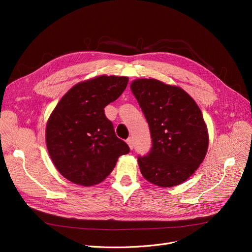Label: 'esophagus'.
Listing matches in <instances>:
<instances>
[{"mask_svg": "<svg viewBox=\"0 0 252 252\" xmlns=\"http://www.w3.org/2000/svg\"><path fill=\"white\" fill-rule=\"evenodd\" d=\"M126 142H127V144H128V146L130 147V149H133V146H134L133 139H132V138H128V139L126 140Z\"/></svg>", "mask_w": 252, "mask_h": 252, "instance_id": "esophagus-1", "label": "esophagus"}]
</instances>
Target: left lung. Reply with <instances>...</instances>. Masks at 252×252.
<instances>
[{"label": "left lung", "instance_id": "obj_1", "mask_svg": "<svg viewBox=\"0 0 252 252\" xmlns=\"http://www.w3.org/2000/svg\"><path fill=\"white\" fill-rule=\"evenodd\" d=\"M130 87L152 140L148 154L138 157L143 177L161 187L180 185L199 168L208 148L199 106L182 88L155 79L135 80Z\"/></svg>", "mask_w": 252, "mask_h": 252}]
</instances>
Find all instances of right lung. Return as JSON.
<instances>
[{
	"mask_svg": "<svg viewBox=\"0 0 252 252\" xmlns=\"http://www.w3.org/2000/svg\"><path fill=\"white\" fill-rule=\"evenodd\" d=\"M128 78L101 77L73 86L61 98L46 126L49 156L59 172L75 184L93 186L130 149L114 132L104 108L123 94Z\"/></svg>",
	"mask_w": 252,
	"mask_h": 252,
	"instance_id": "obj_1",
	"label": "right lung"
}]
</instances>
